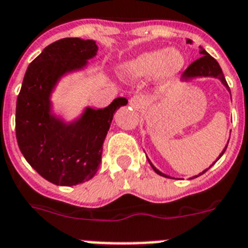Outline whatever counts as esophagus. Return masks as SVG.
<instances>
[{
    "instance_id": "1",
    "label": "esophagus",
    "mask_w": 248,
    "mask_h": 248,
    "mask_svg": "<svg viewBox=\"0 0 248 248\" xmlns=\"http://www.w3.org/2000/svg\"><path fill=\"white\" fill-rule=\"evenodd\" d=\"M128 104H130L131 108L136 109V110H141V109L145 107V100H144V97L136 95V96H132L131 99H130Z\"/></svg>"
}]
</instances>
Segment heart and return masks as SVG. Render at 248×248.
<instances>
[{
	"label": "heart",
	"instance_id": "b5f03b06",
	"mask_svg": "<svg viewBox=\"0 0 248 248\" xmlns=\"http://www.w3.org/2000/svg\"><path fill=\"white\" fill-rule=\"evenodd\" d=\"M185 64L183 54L177 50L157 48L143 52L124 65V75L130 78L139 79L152 77L158 73L162 86L171 83L180 75Z\"/></svg>",
	"mask_w": 248,
	"mask_h": 248
}]
</instances>
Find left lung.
I'll use <instances>...</instances> for the list:
<instances>
[{
	"label": "left lung",
	"mask_w": 248,
	"mask_h": 248,
	"mask_svg": "<svg viewBox=\"0 0 248 248\" xmlns=\"http://www.w3.org/2000/svg\"><path fill=\"white\" fill-rule=\"evenodd\" d=\"M186 42H190V40H188ZM200 48H201V54H202V56H201L200 59L194 60V62H193V63L190 64V65H189V67L186 68L184 72H183V75H181V79H183V81H185V79L192 78V77H198V76H212V77H217V78H219L220 81L224 83V86H227V89L229 90V86H228L227 81H225V77H224V73H223V71H221V68H220L219 63H217V62H216V60L214 59L211 55H210V54H207V52H206V50H203V47H201L200 46ZM229 91H231V90H229ZM227 147H225V149H227ZM225 149L223 151V153L225 152ZM223 153L220 155V157L223 155ZM217 159H216V161H217ZM151 166L153 167V170H155V172L158 173V175H161V176H165V177H169V176H166V175H163L162 172H159L158 170L155 169V166L152 165V163H151ZM211 166H210V167H211ZM210 167H208V169H210ZM207 170H204L202 173L206 172ZM202 173H201V175H202ZM198 176H200V175H198Z\"/></svg>",
	"instance_id": "obj_1"
}]
</instances>
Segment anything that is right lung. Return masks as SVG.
<instances>
[{"instance_id":"obj_1","label":"right lung","mask_w":248,"mask_h":248,"mask_svg":"<svg viewBox=\"0 0 248 248\" xmlns=\"http://www.w3.org/2000/svg\"><path fill=\"white\" fill-rule=\"evenodd\" d=\"M96 52L95 41L63 38L45 47L25 72L16 100L17 145L27 162L52 184L71 186L96 173L113 114L127 104V99L117 97L104 109L87 108L68 126L48 114V96L58 78L82 68Z\"/></svg>"}]
</instances>
